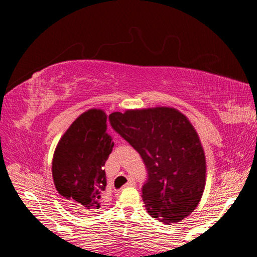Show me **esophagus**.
<instances>
[{
  "label": "esophagus",
  "mask_w": 257,
  "mask_h": 257,
  "mask_svg": "<svg viewBox=\"0 0 257 257\" xmlns=\"http://www.w3.org/2000/svg\"><path fill=\"white\" fill-rule=\"evenodd\" d=\"M135 185H136V182H135L134 178H129L128 182H127V184H125L124 186H125V187H132V186H135Z\"/></svg>",
  "instance_id": "esophagus-1"
}]
</instances>
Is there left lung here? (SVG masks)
Listing matches in <instances>:
<instances>
[{
	"label": "left lung",
	"instance_id": "1",
	"mask_svg": "<svg viewBox=\"0 0 257 257\" xmlns=\"http://www.w3.org/2000/svg\"><path fill=\"white\" fill-rule=\"evenodd\" d=\"M110 123L146 165L142 197L150 215L165 224L188 216L206 181L205 154L188 118L177 108L159 106L114 112Z\"/></svg>",
	"mask_w": 257,
	"mask_h": 257
}]
</instances>
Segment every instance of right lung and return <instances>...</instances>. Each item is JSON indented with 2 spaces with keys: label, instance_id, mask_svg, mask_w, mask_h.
Returning a JSON list of instances; mask_svg holds the SVG:
<instances>
[{
  "label": "right lung",
  "instance_id": "obj_1",
  "mask_svg": "<svg viewBox=\"0 0 257 257\" xmlns=\"http://www.w3.org/2000/svg\"><path fill=\"white\" fill-rule=\"evenodd\" d=\"M105 112L90 108L73 121L58 143L52 176L56 190L72 207L95 212L106 187L104 165L114 143L106 133Z\"/></svg>",
  "mask_w": 257,
  "mask_h": 257
}]
</instances>
